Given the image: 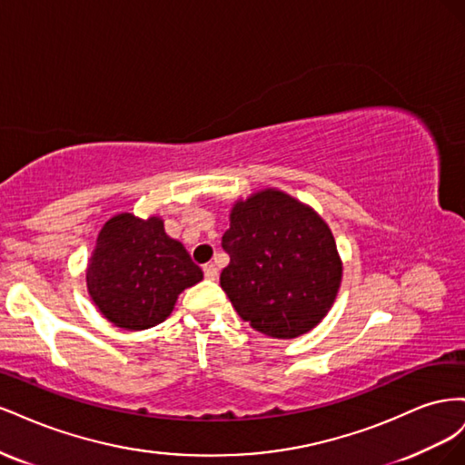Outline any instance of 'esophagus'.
Returning <instances> with one entry per match:
<instances>
[{"label": "esophagus", "mask_w": 465, "mask_h": 465, "mask_svg": "<svg viewBox=\"0 0 465 465\" xmlns=\"http://www.w3.org/2000/svg\"><path fill=\"white\" fill-rule=\"evenodd\" d=\"M203 275H205V279H209V281H215L217 275H219L217 267H215L213 263H205V265H203Z\"/></svg>", "instance_id": "34e87169"}]
</instances>
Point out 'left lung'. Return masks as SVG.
Returning <instances> with one entry per match:
<instances>
[{"label": "left lung", "mask_w": 465, "mask_h": 465, "mask_svg": "<svg viewBox=\"0 0 465 465\" xmlns=\"http://www.w3.org/2000/svg\"><path fill=\"white\" fill-rule=\"evenodd\" d=\"M221 287L256 331L292 340L328 314L341 283L333 234L311 207L265 190L238 202L223 234Z\"/></svg>", "instance_id": "8db88e82"}]
</instances>
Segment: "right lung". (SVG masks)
Instances as JSON below:
<instances>
[{"mask_svg":"<svg viewBox=\"0 0 465 465\" xmlns=\"http://www.w3.org/2000/svg\"><path fill=\"white\" fill-rule=\"evenodd\" d=\"M202 279V267L164 232L159 217L143 221L132 213L104 224L87 267V287L98 311L130 331L164 322L178 294Z\"/></svg>","mask_w":465,"mask_h":465,"instance_id":"right-lung-1","label":"right lung"}]
</instances>
